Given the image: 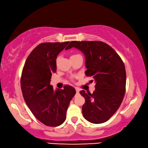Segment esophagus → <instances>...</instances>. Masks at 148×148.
Masks as SVG:
<instances>
[{"mask_svg": "<svg viewBox=\"0 0 148 148\" xmlns=\"http://www.w3.org/2000/svg\"><path fill=\"white\" fill-rule=\"evenodd\" d=\"M79 89L78 88H76V94H78V93H79Z\"/></svg>", "mask_w": 148, "mask_h": 148, "instance_id": "34e87169", "label": "esophagus"}]
</instances>
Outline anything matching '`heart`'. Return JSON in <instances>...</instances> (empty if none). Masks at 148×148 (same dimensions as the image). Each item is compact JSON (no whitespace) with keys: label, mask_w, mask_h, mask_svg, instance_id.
I'll list each match as a JSON object with an SVG mask.
<instances>
[{"label":"heart","mask_w":148,"mask_h":148,"mask_svg":"<svg viewBox=\"0 0 148 148\" xmlns=\"http://www.w3.org/2000/svg\"><path fill=\"white\" fill-rule=\"evenodd\" d=\"M78 55H79V54H74V55H72L71 57H76V56H78Z\"/></svg>","instance_id":"1"}]
</instances>
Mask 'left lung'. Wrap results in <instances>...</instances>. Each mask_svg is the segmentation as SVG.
Segmentation results:
<instances>
[{
	"label": "left lung",
	"instance_id": "8db88e82",
	"mask_svg": "<svg viewBox=\"0 0 148 148\" xmlns=\"http://www.w3.org/2000/svg\"><path fill=\"white\" fill-rule=\"evenodd\" d=\"M76 47L86 57V75L95 82L93 93L79 91L85 98L82 114L93 124L107 121L115 113L123 102L126 90L125 64L109 45L98 41H73L66 49ZM91 79V82H93Z\"/></svg>",
	"mask_w": 148,
	"mask_h": 148
}]
</instances>
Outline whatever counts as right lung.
<instances>
[{"instance_id": "1", "label": "right lung", "mask_w": 148, "mask_h": 148, "mask_svg": "<svg viewBox=\"0 0 148 148\" xmlns=\"http://www.w3.org/2000/svg\"><path fill=\"white\" fill-rule=\"evenodd\" d=\"M69 43L38 45L28 56L22 70L20 83L23 99L35 117L48 126L64 123L70 101L76 94L75 89L69 85L56 91L50 85L52 74L57 71V55Z\"/></svg>"}]
</instances>
